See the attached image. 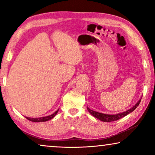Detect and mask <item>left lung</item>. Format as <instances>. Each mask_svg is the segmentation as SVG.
I'll return each mask as SVG.
<instances>
[{
  "instance_id": "left-lung-1",
  "label": "left lung",
  "mask_w": 155,
  "mask_h": 155,
  "mask_svg": "<svg viewBox=\"0 0 155 155\" xmlns=\"http://www.w3.org/2000/svg\"><path fill=\"white\" fill-rule=\"evenodd\" d=\"M140 100L141 99H140V100L137 101V102L133 106V107H131L130 109L127 110V111H125L124 112H122V113H118L116 114H111H111H105L99 113V112L93 111V110L90 109V108H88V107H87V110H88V111L90 113V114H92L93 116H94L95 118H98V119L101 120V121H104V122L115 121V120H117L118 119H120V118L124 117V116L128 115V114H130V113H131V112H133V111H134V110L136 109L137 107H138L139 104H140Z\"/></svg>"
}]
</instances>
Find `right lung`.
I'll use <instances>...</instances> for the list:
<instances>
[{
    "mask_svg": "<svg viewBox=\"0 0 155 155\" xmlns=\"http://www.w3.org/2000/svg\"><path fill=\"white\" fill-rule=\"evenodd\" d=\"M58 110L59 109L57 110L56 111H55L54 114H51V115L47 116H44V117L30 118V117H27V116H25V117H26L27 119H28L29 120H30V121H32V122H44V121H46V120H49L51 119H52L53 118L55 117V116L56 115L57 113H58Z\"/></svg>",
    "mask_w": 155,
    "mask_h": 155,
    "instance_id": "obj_1",
    "label": "right lung"
}]
</instances>
